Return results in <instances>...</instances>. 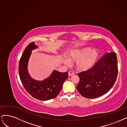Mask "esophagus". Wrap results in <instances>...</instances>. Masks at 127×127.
<instances>
[{
  "instance_id": "esophagus-1",
  "label": "esophagus",
  "mask_w": 127,
  "mask_h": 127,
  "mask_svg": "<svg viewBox=\"0 0 127 127\" xmlns=\"http://www.w3.org/2000/svg\"><path fill=\"white\" fill-rule=\"evenodd\" d=\"M74 74V72H72V71H69V72H68V76H72V75H73Z\"/></svg>"
}]
</instances>
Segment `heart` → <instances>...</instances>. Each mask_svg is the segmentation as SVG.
<instances>
[{"mask_svg":"<svg viewBox=\"0 0 127 127\" xmlns=\"http://www.w3.org/2000/svg\"><path fill=\"white\" fill-rule=\"evenodd\" d=\"M90 47L71 51L68 54V59L71 62H77V67L81 71H87L95 66L100 56L99 51L95 49L92 51ZM65 63L68 65L67 61Z\"/></svg>","mask_w":127,"mask_h":127,"instance_id":"1","label":"heart"}]
</instances>
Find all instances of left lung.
Returning <instances> with one entry per match:
<instances>
[{
  "mask_svg": "<svg viewBox=\"0 0 127 127\" xmlns=\"http://www.w3.org/2000/svg\"><path fill=\"white\" fill-rule=\"evenodd\" d=\"M118 72L116 53H107L91 69L78 73L80 81L76 89L82 95L88 99L101 96L112 88Z\"/></svg>",
  "mask_w": 127,
  "mask_h": 127,
  "instance_id": "8db88e82",
  "label": "left lung"
}]
</instances>
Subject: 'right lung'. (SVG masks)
I'll return each instance as SVG.
<instances>
[{"label":"right lung","instance_id":"1","mask_svg":"<svg viewBox=\"0 0 127 127\" xmlns=\"http://www.w3.org/2000/svg\"><path fill=\"white\" fill-rule=\"evenodd\" d=\"M37 47L34 42L28 44L20 59L18 72L20 81L27 92L39 100L46 101L55 98L60 93L63 84L68 77V72L54 71L47 79L42 81L32 79L27 71L28 60L32 51Z\"/></svg>","mask_w":127,"mask_h":127}]
</instances>
